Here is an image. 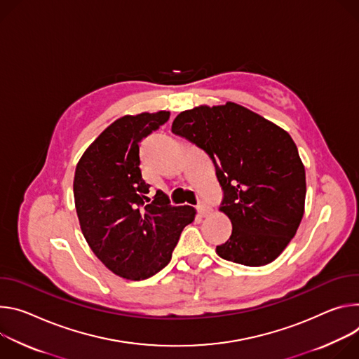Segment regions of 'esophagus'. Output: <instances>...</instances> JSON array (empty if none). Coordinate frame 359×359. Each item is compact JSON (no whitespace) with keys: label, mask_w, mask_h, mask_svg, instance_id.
<instances>
[{"label":"esophagus","mask_w":359,"mask_h":359,"mask_svg":"<svg viewBox=\"0 0 359 359\" xmlns=\"http://www.w3.org/2000/svg\"><path fill=\"white\" fill-rule=\"evenodd\" d=\"M196 210H198V214H200L201 217H207L210 212H211V210H210V207L208 205H205L204 203H200L196 205Z\"/></svg>","instance_id":"esophagus-1"}]
</instances>
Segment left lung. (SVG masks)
Returning a JSON list of instances; mask_svg holds the SVG:
<instances>
[{
	"label": "left lung",
	"instance_id": "1",
	"mask_svg": "<svg viewBox=\"0 0 359 359\" xmlns=\"http://www.w3.org/2000/svg\"><path fill=\"white\" fill-rule=\"evenodd\" d=\"M172 133L204 149L224 191L219 207L232 224L217 254L262 266L287 248L305 207V168L291 135L257 112L226 102L182 111Z\"/></svg>",
	"mask_w": 359,
	"mask_h": 359
}]
</instances>
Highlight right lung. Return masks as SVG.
<instances>
[{
	"mask_svg": "<svg viewBox=\"0 0 359 359\" xmlns=\"http://www.w3.org/2000/svg\"><path fill=\"white\" fill-rule=\"evenodd\" d=\"M168 111L124 115L86 149L75 168L74 200L83 235L115 275L140 281L171 261L182 229L195 218L163 191L147 196L140 142L168 121Z\"/></svg>",
	"mask_w": 359,
	"mask_h": 359,
	"instance_id": "right-lung-1",
	"label": "right lung"
}]
</instances>
